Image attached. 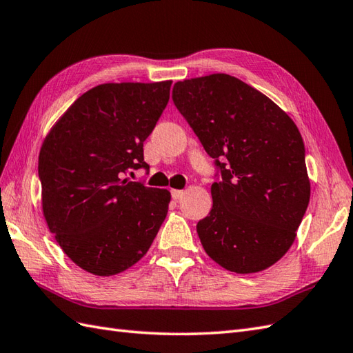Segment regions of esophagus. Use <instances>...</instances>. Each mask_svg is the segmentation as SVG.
Returning <instances> with one entry per match:
<instances>
[{"label":"esophagus","mask_w":353,"mask_h":353,"mask_svg":"<svg viewBox=\"0 0 353 353\" xmlns=\"http://www.w3.org/2000/svg\"><path fill=\"white\" fill-rule=\"evenodd\" d=\"M185 195L183 191H179V189H171V196H173V200H182Z\"/></svg>","instance_id":"1"}]
</instances>
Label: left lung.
<instances>
[{
  "mask_svg": "<svg viewBox=\"0 0 353 353\" xmlns=\"http://www.w3.org/2000/svg\"><path fill=\"white\" fill-rule=\"evenodd\" d=\"M173 101L214 159L213 207L196 223L207 255L240 274L276 264L292 246L310 200L296 125L230 74L177 82Z\"/></svg>",
  "mask_w": 353,
  "mask_h": 353,
  "instance_id": "1",
  "label": "left lung"
}]
</instances>
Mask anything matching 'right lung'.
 <instances>
[{"label":"right lung","instance_id":"obj_1","mask_svg":"<svg viewBox=\"0 0 353 353\" xmlns=\"http://www.w3.org/2000/svg\"><path fill=\"white\" fill-rule=\"evenodd\" d=\"M171 80L104 83L79 97L39 157L43 213L58 245L95 276L122 273L149 250L170 192L123 179L146 168L143 143L170 99Z\"/></svg>","mask_w":353,"mask_h":353}]
</instances>
